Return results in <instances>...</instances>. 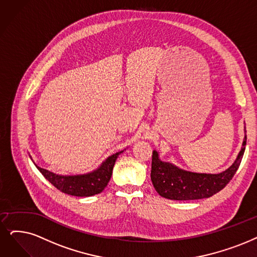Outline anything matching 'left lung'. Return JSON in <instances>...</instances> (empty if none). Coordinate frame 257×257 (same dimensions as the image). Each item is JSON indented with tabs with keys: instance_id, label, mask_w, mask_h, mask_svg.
Returning <instances> with one entry per match:
<instances>
[{
	"instance_id": "left-lung-1",
	"label": "left lung",
	"mask_w": 257,
	"mask_h": 257,
	"mask_svg": "<svg viewBox=\"0 0 257 257\" xmlns=\"http://www.w3.org/2000/svg\"><path fill=\"white\" fill-rule=\"evenodd\" d=\"M242 147L232 166L218 174L194 173L182 170L171 162L162 161L159 153L153 151L151 179L160 196L171 200H194L209 198L222 190L239 168L245 150V135Z\"/></svg>"
}]
</instances>
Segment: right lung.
<instances>
[{"label": "right lung", "instance_id": "add662e5", "mask_svg": "<svg viewBox=\"0 0 257 257\" xmlns=\"http://www.w3.org/2000/svg\"><path fill=\"white\" fill-rule=\"evenodd\" d=\"M121 153H123V151L112 154L95 171L80 174V175H59V174L40 168L35 162L34 163L37 169L42 173V175L61 192L78 197H89L101 193L105 189L111 177L115 162Z\"/></svg>", "mask_w": 257, "mask_h": 257}]
</instances>
